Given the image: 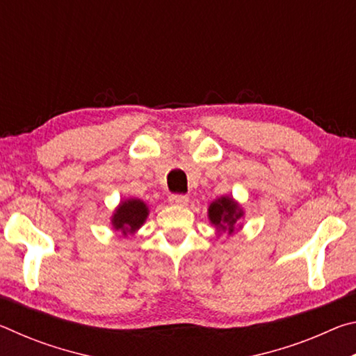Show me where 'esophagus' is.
<instances>
[{
	"mask_svg": "<svg viewBox=\"0 0 356 356\" xmlns=\"http://www.w3.org/2000/svg\"><path fill=\"white\" fill-rule=\"evenodd\" d=\"M168 201H170L171 206H179V207H184L188 204V196L185 195H171L168 197Z\"/></svg>",
	"mask_w": 356,
	"mask_h": 356,
	"instance_id": "obj_1",
	"label": "esophagus"
}]
</instances>
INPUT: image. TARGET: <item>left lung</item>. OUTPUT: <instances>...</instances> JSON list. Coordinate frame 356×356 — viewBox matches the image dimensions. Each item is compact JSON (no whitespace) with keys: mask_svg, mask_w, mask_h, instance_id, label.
Wrapping results in <instances>:
<instances>
[{"mask_svg":"<svg viewBox=\"0 0 356 356\" xmlns=\"http://www.w3.org/2000/svg\"><path fill=\"white\" fill-rule=\"evenodd\" d=\"M243 209L240 204L234 200L232 196L225 195L216 197L215 201L210 202L207 216L210 225L215 226L216 236H221V234H227V236H232L237 231L242 229V221L243 220Z\"/></svg>","mask_w":356,"mask_h":356,"instance_id":"1","label":"left lung"}]
</instances>
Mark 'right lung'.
<instances>
[{
  "instance_id": "right-lung-1",
  "label": "right lung",
  "mask_w": 356,
  "mask_h": 356,
  "mask_svg": "<svg viewBox=\"0 0 356 356\" xmlns=\"http://www.w3.org/2000/svg\"><path fill=\"white\" fill-rule=\"evenodd\" d=\"M149 206L138 197H127L120 201L111 215V227L120 231L124 237L135 236L149 216Z\"/></svg>"
}]
</instances>
